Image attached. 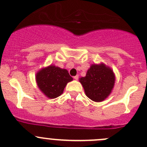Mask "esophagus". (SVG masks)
<instances>
[{"label": "esophagus", "instance_id": "esophagus-1", "mask_svg": "<svg viewBox=\"0 0 147 147\" xmlns=\"http://www.w3.org/2000/svg\"><path fill=\"white\" fill-rule=\"evenodd\" d=\"M74 78L75 80H78V75H76V76H74Z\"/></svg>", "mask_w": 147, "mask_h": 147}]
</instances>
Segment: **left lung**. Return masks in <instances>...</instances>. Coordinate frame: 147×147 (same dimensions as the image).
<instances>
[{
	"instance_id": "1",
	"label": "left lung",
	"mask_w": 147,
	"mask_h": 147,
	"mask_svg": "<svg viewBox=\"0 0 147 147\" xmlns=\"http://www.w3.org/2000/svg\"><path fill=\"white\" fill-rule=\"evenodd\" d=\"M79 81L87 97L95 102H100L111 93L115 84V75L104 64H93L86 76L80 78Z\"/></svg>"
}]
</instances>
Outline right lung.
<instances>
[{"label": "right lung", "mask_w": 147, "mask_h": 147, "mask_svg": "<svg viewBox=\"0 0 147 147\" xmlns=\"http://www.w3.org/2000/svg\"><path fill=\"white\" fill-rule=\"evenodd\" d=\"M37 85L41 91L49 98H55L62 94L68 82L73 80L66 69L49 66L40 70L36 75Z\"/></svg>", "instance_id": "right-lung-1"}]
</instances>
